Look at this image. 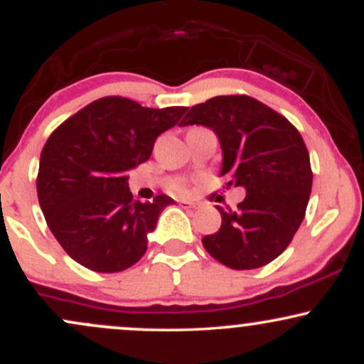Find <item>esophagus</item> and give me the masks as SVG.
Here are the masks:
<instances>
[{
	"instance_id": "34e87169",
	"label": "esophagus",
	"mask_w": 364,
	"mask_h": 364,
	"mask_svg": "<svg viewBox=\"0 0 364 364\" xmlns=\"http://www.w3.org/2000/svg\"><path fill=\"white\" fill-rule=\"evenodd\" d=\"M179 207L181 208H196L195 203H190V202H185V200H179Z\"/></svg>"
}]
</instances>
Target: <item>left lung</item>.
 <instances>
[{
	"mask_svg": "<svg viewBox=\"0 0 364 364\" xmlns=\"http://www.w3.org/2000/svg\"><path fill=\"white\" fill-rule=\"evenodd\" d=\"M210 128L223 149L219 176L245 188L237 208L215 205L219 231L202 237L217 262L235 270L267 265L301 225L311 193L308 149L284 116L248 95H217L196 104L179 127Z\"/></svg>",
	"mask_w": 364,
	"mask_h": 364,
	"instance_id": "left-lung-1",
	"label": "left lung"
}]
</instances>
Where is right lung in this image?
Instances as JSON below:
<instances>
[{
    "instance_id": "1",
    "label": "right lung",
    "mask_w": 364,
    "mask_h": 364,
    "mask_svg": "<svg viewBox=\"0 0 364 364\" xmlns=\"http://www.w3.org/2000/svg\"><path fill=\"white\" fill-rule=\"evenodd\" d=\"M186 107L152 109L104 97L60 124L46 141L37 196L49 229L75 262L94 272H121L147 252L159 215L174 200L140 202L128 171L149 161L154 141Z\"/></svg>"
}]
</instances>
